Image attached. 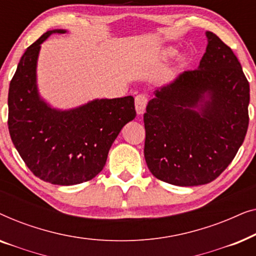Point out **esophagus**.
I'll list each match as a JSON object with an SVG mask.
<instances>
[{"mask_svg":"<svg viewBox=\"0 0 256 256\" xmlns=\"http://www.w3.org/2000/svg\"><path fill=\"white\" fill-rule=\"evenodd\" d=\"M146 102H148V96L146 94H138V96H135V108L138 114L144 113Z\"/></svg>","mask_w":256,"mask_h":256,"instance_id":"34e87169","label":"esophagus"}]
</instances>
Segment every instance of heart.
Masks as SVG:
<instances>
[{"mask_svg": "<svg viewBox=\"0 0 256 256\" xmlns=\"http://www.w3.org/2000/svg\"><path fill=\"white\" fill-rule=\"evenodd\" d=\"M164 54H166V58H171V57H174V56L177 54V50L174 48H169Z\"/></svg>", "mask_w": 256, "mask_h": 256, "instance_id": "obj_1", "label": "heart"}]
</instances>
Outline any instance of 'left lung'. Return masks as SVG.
I'll return each mask as SVG.
<instances>
[{"instance_id":"1","label":"left lung","mask_w":256,"mask_h":256,"mask_svg":"<svg viewBox=\"0 0 256 256\" xmlns=\"http://www.w3.org/2000/svg\"><path fill=\"white\" fill-rule=\"evenodd\" d=\"M206 36L198 68L157 90L143 116L150 172L180 186L214 180L236 157L250 122V84L236 56L216 34Z\"/></svg>"}]
</instances>
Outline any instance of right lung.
Instances as JSON below:
<instances>
[{
	"label": "right lung",
	"mask_w": 256,
	"mask_h": 256,
	"mask_svg": "<svg viewBox=\"0 0 256 256\" xmlns=\"http://www.w3.org/2000/svg\"><path fill=\"white\" fill-rule=\"evenodd\" d=\"M45 32L20 58L9 86L8 128L24 163L34 176L56 185L92 180L104 169L112 144L122 127L134 120L132 96L93 100L71 110H57L40 99L36 65Z\"/></svg>",
	"instance_id": "right-lung-1"
}]
</instances>
